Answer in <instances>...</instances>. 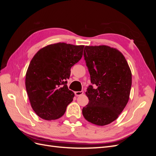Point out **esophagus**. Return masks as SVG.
I'll return each instance as SVG.
<instances>
[{"label": "esophagus", "instance_id": "34e87169", "mask_svg": "<svg viewBox=\"0 0 156 156\" xmlns=\"http://www.w3.org/2000/svg\"><path fill=\"white\" fill-rule=\"evenodd\" d=\"M83 93H84L83 91H76L75 92V95L76 96H79L83 95Z\"/></svg>", "mask_w": 156, "mask_h": 156}]
</instances>
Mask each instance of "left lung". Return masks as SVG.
Listing matches in <instances>:
<instances>
[{
  "mask_svg": "<svg viewBox=\"0 0 156 156\" xmlns=\"http://www.w3.org/2000/svg\"><path fill=\"white\" fill-rule=\"evenodd\" d=\"M91 83L86 92L89 102L83 108L87 121L105 126L118 119L129 98L132 83L130 68L124 56L107 45L85 46L84 50Z\"/></svg>",
  "mask_w": 156,
  "mask_h": 156,
  "instance_id": "8db88e82",
  "label": "left lung"
}]
</instances>
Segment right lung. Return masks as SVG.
Listing matches in <instances>:
<instances>
[{"mask_svg":"<svg viewBox=\"0 0 156 156\" xmlns=\"http://www.w3.org/2000/svg\"><path fill=\"white\" fill-rule=\"evenodd\" d=\"M84 45L56 43L40 49L27 69L25 87L32 109L41 119L62 116L74 93L66 81L71 68L81 60Z\"/></svg>","mask_w":156,"mask_h":156,"instance_id":"obj_1","label":"right lung"}]
</instances>
